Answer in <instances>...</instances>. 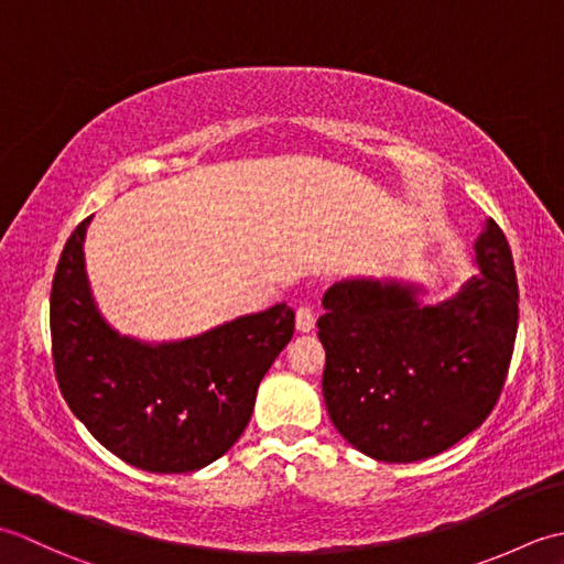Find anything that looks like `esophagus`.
I'll list each match as a JSON object with an SVG mask.
<instances>
[{"label": "esophagus", "mask_w": 564, "mask_h": 564, "mask_svg": "<svg viewBox=\"0 0 564 564\" xmlns=\"http://www.w3.org/2000/svg\"><path fill=\"white\" fill-rule=\"evenodd\" d=\"M295 327L297 332H313L315 329V313L310 305H301L295 310Z\"/></svg>", "instance_id": "obj_1"}]
</instances>
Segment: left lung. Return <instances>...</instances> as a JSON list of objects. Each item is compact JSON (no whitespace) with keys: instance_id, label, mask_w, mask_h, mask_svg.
I'll return each mask as SVG.
<instances>
[{"instance_id":"1","label":"left lung","mask_w":564,"mask_h":564,"mask_svg":"<svg viewBox=\"0 0 564 564\" xmlns=\"http://www.w3.org/2000/svg\"><path fill=\"white\" fill-rule=\"evenodd\" d=\"M473 249L477 273L436 305L400 279H346L322 297V394L332 424L370 458L438 455L499 400L519 327L517 271L492 218Z\"/></svg>"}]
</instances>
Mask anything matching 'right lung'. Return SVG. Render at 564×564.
Here are the masks:
<instances>
[{"mask_svg": "<svg viewBox=\"0 0 564 564\" xmlns=\"http://www.w3.org/2000/svg\"><path fill=\"white\" fill-rule=\"evenodd\" d=\"M77 225L51 293L53 364L72 414L104 448L148 473H194L235 446L261 378L295 329L279 303L196 337L142 341L113 329L91 295Z\"/></svg>", "mask_w": 564, "mask_h": 564, "instance_id": "obj_1", "label": "right lung"}]
</instances>
